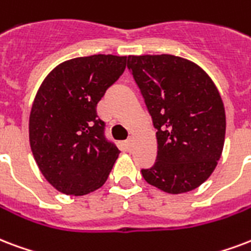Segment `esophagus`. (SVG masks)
<instances>
[{
	"instance_id": "34e87169",
	"label": "esophagus",
	"mask_w": 251,
	"mask_h": 251,
	"mask_svg": "<svg viewBox=\"0 0 251 251\" xmlns=\"http://www.w3.org/2000/svg\"><path fill=\"white\" fill-rule=\"evenodd\" d=\"M125 147L129 151L131 150V149H133V139H131V138L127 139V141H126V142H125Z\"/></svg>"
}]
</instances>
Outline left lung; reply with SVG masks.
I'll list each match as a JSON object with an SVG mask.
<instances>
[{
  "label": "left lung",
  "mask_w": 251,
  "mask_h": 251,
  "mask_svg": "<svg viewBox=\"0 0 251 251\" xmlns=\"http://www.w3.org/2000/svg\"><path fill=\"white\" fill-rule=\"evenodd\" d=\"M156 129L158 155L141 170L149 184L167 194L201 185L215 171L225 141V108L201 67L175 55L127 57Z\"/></svg>",
  "instance_id": "8db88e82"
}]
</instances>
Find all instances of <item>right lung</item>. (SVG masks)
<instances>
[{"label": "right lung", "instance_id": "obj_1", "mask_svg": "<svg viewBox=\"0 0 251 251\" xmlns=\"http://www.w3.org/2000/svg\"><path fill=\"white\" fill-rule=\"evenodd\" d=\"M127 56L75 57L53 68L36 92L28 120L32 155L46 180L83 196L108 179L120 150L104 135L96 108L126 68Z\"/></svg>", "mask_w": 251, "mask_h": 251}]
</instances>
